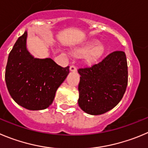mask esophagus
Instances as JSON below:
<instances>
[{
	"mask_svg": "<svg viewBox=\"0 0 148 148\" xmlns=\"http://www.w3.org/2000/svg\"><path fill=\"white\" fill-rule=\"evenodd\" d=\"M70 71H73V72H75V71H77V68H76L75 66H70Z\"/></svg>",
	"mask_w": 148,
	"mask_h": 148,
	"instance_id": "34e87169",
	"label": "esophagus"
}]
</instances>
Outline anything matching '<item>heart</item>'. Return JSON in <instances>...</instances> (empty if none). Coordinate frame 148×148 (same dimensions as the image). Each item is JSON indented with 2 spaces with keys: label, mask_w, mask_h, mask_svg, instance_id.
<instances>
[{
  "label": "heart",
  "mask_w": 148,
  "mask_h": 148,
  "mask_svg": "<svg viewBox=\"0 0 148 148\" xmlns=\"http://www.w3.org/2000/svg\"><path fill=\"white\" fill-rule=\"evenodd\" d=\"M94 41H89L85 45L75 50V53L79 55H84V59L88 63H93L97 60L103 54V47L101 45H94Z\"/></svg>",
  "instance_id": "b5f03b06"
}]
</instances>
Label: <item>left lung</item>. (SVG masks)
I'll list each match as a JSON object with an SVG mask.
<instances>
[{"label":"left lung","mask_w":148,"mask_h":148,"mask_svg":"<svg viewBox=\"0 0 148 148\" xmlns=\"http://www.w3.org/2000/svg\"><path fill=\"white\" fill-rule=\"evenodd\" d=\"M79 106L86 113L98 115L114 108L128 85L126 56L123 51L109 54L97 64L79 69Z\"/></svg>","instance_id":"8db88e82"}]
</instances>
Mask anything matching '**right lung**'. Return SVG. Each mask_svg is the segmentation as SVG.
I'll return each instance as SVG.
<instances>
[{
    "label": "right lung",
    "instance_id": "add662e5",
    "mask_svg": "<svg viewBox=\"0 0 148 148\" xmlns=\"http://www.w3.org/2000/svg\"><path fill=\"white\" fill-rule=\"evenodd\" d=\"M27 31L16 40L8 58L5 79L16 103L29 110L51 105L58 88L69 73L51 58H34L26 48Z\"/></svg>",
    "mask_w": 148,
    "mask_h": 148
}]
</instances>
